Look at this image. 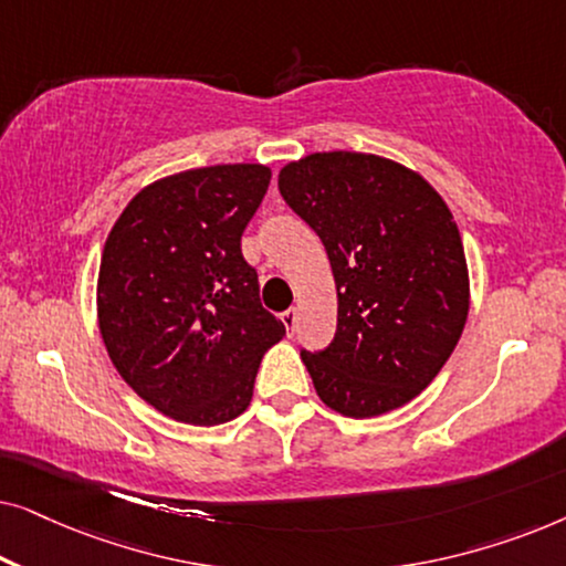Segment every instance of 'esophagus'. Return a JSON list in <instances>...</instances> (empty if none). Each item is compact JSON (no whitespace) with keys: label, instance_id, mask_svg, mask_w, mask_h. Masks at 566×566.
Here are the masks:
<instances>
[{"label":"esophagus","instance_id":"34e87169","mask_svg":"<svg viewBox=\"0 0 566 566\" xmlns=\"http://www.w3.org/2000/svg\"><path fill=\"white\" fill-rule=\"evenodd\" d=\"M281 319H283V324H285V329H289V335H293V329H296V322H298V312H296V308H289V312H283Z\"/></svg>","mask_w":566,"mask_h":566}]
</instances>
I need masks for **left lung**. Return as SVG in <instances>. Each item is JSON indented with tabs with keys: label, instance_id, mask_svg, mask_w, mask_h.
<instances>
[{
	"label": "left lung",
	"instance_id": "1",
	"mask_svg": "<svg viewBox=\"0 0 566 566\" xmlns=\"http://www.w3.org/2000/svg\"><path fill=\"white\" fill-rule=\"evenodd\" d=\"M319 234L337 285V332L301 350L319 399L355 420L412 401L440 374L469 316V268L451 208L399 161L316 151L277 175Z\"/></svg>",
	"mask_w": 566,
	"mask_h": 566
}]
</instances>
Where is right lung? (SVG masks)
I'll list each match as a JSON object with an SVG mask.
<instances>
[{"label": "right lung", "instance_id": "add662e5", "mask_svg": "<svg viewBox=\"0 0 566 566\" xmlns=\"http://www.w3.org/2000/svg\"><path fill=\"white\" fill-rule=\"evenodd\" d=\"M268 185L265 165L185 169L136 192L107 234L99 335L123 381L177 422L242 415L262 355L285 335L242 258Z\"/></svg>", "mask_w": 566, "mask_h": 566}]
</instances>
